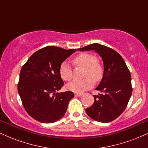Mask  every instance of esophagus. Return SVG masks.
Returning a JSON list of instances; mask_svg holds the SVG:
<instances>
[{
    "label": "esophagus",
    "mask_w": 148,
    "mask_h": 148,
    "mask_svg": "<svg viewBox=\"0 0 148 148\" xmlns=\"http://www.w3.org/2000/svg\"><path fill=\"white\" fill-rule=\"evenodd\" d=\"M74 95H75L76 97H81L83 95V94L82 93H75V94H74Z\"/></svg>",
    "instance_id": "1"
}]
</instances>
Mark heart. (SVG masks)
I'll list each match as a JSON object with an SVG mask.
<instances>
[{"label": "heart", "mask_w": 148, "mask_h": 148, "mask_svg": "<svg viewBox=\"0 0 148 148\" xmlns=\"http://www.w3.org/2000/svg\"><path fill=\"white\" fill-rule=\"evenodd\" d=\"M72 63L76 67L84 68L83 76L84 79L73 81L67 84V89L76 93H82L93 86L95 81L97 82L102 79L103 75V66L97 58L89 53H81L72 59ZM59 74L62 80L69 81L72 79V70L66 62H62L59 68ZM93 79H92L91 78Z\"/></svg>", "instance_id": "obj_1"}]
</instances>
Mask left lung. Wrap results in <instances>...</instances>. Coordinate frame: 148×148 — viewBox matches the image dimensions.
<instances>
[{"label": "left lung", "instance_id": "1", "mask_svg": "<svg viewBox=\"0 0 148 148\" xmlns=\"http://www.w3.org/2000/svg\"><path fill=\"white\" fill-rule=\"evenodd\" d=\"M78 50H95L101 57L104 65L103 78L96 88L101 93L94 95V103L86 108V113L100 123L113 121L125 111L132 95L130 70L121 56L106 46L95 43Z\"/></svg>", "mask_w": 148, "mask_h": 148}]
</instances>
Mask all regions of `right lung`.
Returning <instances> with one entry per match:
<instances>
[{
  "instance_id": "1",
  "label": "right lung",
  "mask_w": 148,
  "mask_h": 148,
  "mask_svg": "<svg viewBox=\"0 0 148 148\" xmlns=\"http://www.w3.org/2000/svg\"><path fill=\"white\" fill-rule=\"evenodd\" d=\"M75 51L47 46L34 53L22 67L18 92L25 110L37 121L55 123L65 114L74 95L71 91L56 92L64 85L59 68Z\"/></svg>"
}]
</instances>
